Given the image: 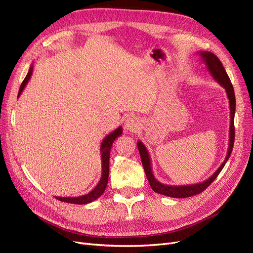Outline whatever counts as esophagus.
Instances as JSON below:
<instances>
[{"label": "esophagus", "mask_w": 253, "mask_h": 253, "mask_svg": "<svg viewBox=\"0 0 253 253\" xmlns=\"http://www.w3.org/2000/svg\"><path fill=\"white\" fill-rule=\"evenodd\" d=\"M141 128V122L135 117H129L125 121V129L127 131L135 132Z\"/></svg>", "instance_id": "esophagus-1"}]
</instances>
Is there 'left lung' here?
<instances>
[{"mask_svg": "<svg viewBox=\"0 0 253 253\" xmlns=\"http://www.w3.org/2000/svg\"><path fill=\"white\" fill-rule=\"evenodd\" d=\"M201 56V61L205 64L207 70L214 81L221 85L227 93V97L229 100V108H230V127H229V144H228V151L227 156L222 163V165L217 168L215 172L211 175L206 181L198 183V184H192V185H183V186H172V185H166L159 182L156 177L153 175L152 172V166H151V159L149 156V152L147 148L145 147V145L138 141L137 142V148L138 152H140L142 164L145 170L146 176L148 178V182L150 184V187L152 190L157 193L167 195L170 198H176V199H183V198H189L192 195L199 194L202 191L205 190L207 187L212 183L216 176L221 172L222 169L224 168L227 161L229 160L230 154L232 152L233 148V143H234V113H235V95L233 86L230 82V79L228 77L227 72L223 66L221 61L218 60L217 56L209 51H199L198 52Z\"/></svg>", "mask_w": 253, "mask_h": 253, "instance_id": "obj_1", "label": "left lung"}]
</instances>
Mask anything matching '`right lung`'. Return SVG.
I'll return each mask as SVG.
<instances>
[{
  "label": "right lung",
  "mask_w": 253,
  "mask_h": 253,
  "mask_svg": "<svg viewBox=\"0 0 253 253\" xmlns=\"http://www.w3.org/2000/svg\"><path fill=\"white\" fill-rule=\"evenodd\" d=\"M32 71H34V64L31 65L26 78L24 79L23 83L21 84L20 90L18 97L21 95L23 92L24 88L26 87L27 83L29 82V80L32 76ZM122 132H123V129H122L121 126H119L116 130H113L111 133H109L107 136H106L102 144H101V161H102V176L100 178L99 183L94 187V188L84 195H80V197H55L56 200L62 201V202H66L70 204H77V205H85V204H89L96 199H99L103 192L106 189V186H107L108 183V176H109V157H110V149L112 147L113 142L116 141V138L120 135H122Z\"/></svg>",
  "instance_id": "add662e5"
}]
</instances>
